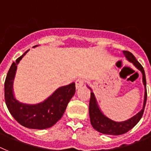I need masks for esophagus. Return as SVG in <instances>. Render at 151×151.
Masks as SVG:
<instances>
[{
	"mask_svg": "<svg viewBox=\"0 0 151 151\" xmlns=\"http://www.w3.org/2000/svg\"><path fill=\"white\" fill-rule=\"evenodd\" d=\"M75 83H76V88H77V89H79V88H81V86H83V85L84 84V80L82 78L77 79V81H76Z\"/></svg>",
	"mask_w": 151,
	"mask_h": 151,
	"instance_id": "esophagus-1",
	"label": "esophagus"
}]
</instances>
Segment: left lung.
I'll return each instance as SVG.
<instances>
[{"label": "left lung", "mask_w": 151, "mask_h": 151, "mask_svg": "<svg viewBox=\"0 0 151 151\" xmlns=\"http://www.w3.org/2000/svg\"><path fill=\"white\" fill-rule=\"evenodd\" d=\"M123 54L126 56V59L129 61L130 62H132L136 67V68H138L142 74V80H143V83L144 86H145V89L143 108L136 115L131 117L130 119H127V120H125V121L116 122L114 120L111 119L110 118L107 117L101 112V111L100 110V108H99V105L97 104V101H96L94 93L92 91L91 92L90 101H89V112L91 124H92V127L95 129L97 130L99 132L102 133V134H105V135H123V134H124V133L127 132L130 129H132L139 122V120L142 118V115L144 114V111H145V104H146L147 89L146 77H145V70H144L142 65L137 61V59H135V57L133 55L132 53H131L129 51H123ZM89 88L91 89L90 87Z\"/></svg>", "instance_id": "1"}]
</instances>
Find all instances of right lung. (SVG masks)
I'll return each mask as SVG.
<instances>
[{"mask_svg":"<svg viewBox=\"0 0 151 151\" xmlns=\"http://www.w3.org/2000/svg\"><path fill=\"white\" fill-rule=\"evenodd\" d=\"M28 50L13 62L9 68L4 83L5 101L9 113L22 126L34 129H45L55 125L62 118L68 104L75 93V83L59 87L39 104H24L16 100L13 85L17 65Z\"/></svg>","mask_w":151,"mask_h":151,"instance_id":"obj_1","label":"right lung"}]
</instances>
